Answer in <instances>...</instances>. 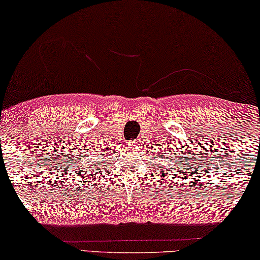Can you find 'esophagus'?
<instances>
[{
    "instance_id": "34e87169",
    "label": "esophagus",
    "mask_w": 260,
    "mask_h": 260,
    "mask_svg": "<svg viewBox=\"0 0 260 260\" xmlns=\"http://www.w3.org/2000/svg\"><path fill=\"white\" fill-rule=\"evenodd\" d=\"M127 147H130V148H134L135 147V145H136V142H135V141H129V142H127Z\"/></svg>"
}]
</instances>
